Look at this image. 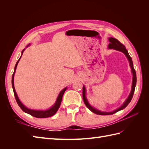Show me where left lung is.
Masks as SVG:
<instances>
[{"instance_id":"left-lung-1","label":"left lung","mask_w":149,"mask_h":149,"mask_svg":"<svg viewBox=\"0 0 149 149\" xmlns=\"http://www.w3.org/2000/svg\"><path fill=\"white\" fill-rule=\"evenodd\" d=\"M109 41L110 43L109 44V45H108V48H109V49H116V50H118V51L123 52L125 55V56L127 57V60L129 62L130 66V68H131V71H132V75H133V78H132L131 91H130V93L129 95L127 100L125 101V102H124L123 104L120 107H119L118 109H117L116 110H115L114 111L109 112H102V111H101L98 110V109H95V108H94L93 107H92L91 105L89 104V103L88 102V101L87 100V98H86V88L83 86V101H84L85 105L86 106V107L88 108V109L90 111H92L93 112H94V113H95V114H98V115H102V116L113 114L116 113V112L124 109V108L129 104V102H130V101H131V100H132V98L133 95H134V91H135V88H136V82H137L136 73V71H135V70L134 68L132 58H131V57L130 56L127 50L125 48V47L124 45L123 44H122L118 40H117L114 38H112V37L109 38Z\"/></svg>"}]
</instances>
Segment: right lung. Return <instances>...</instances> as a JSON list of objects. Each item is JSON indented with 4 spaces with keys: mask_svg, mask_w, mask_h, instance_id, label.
I'll return each instance as SVG.
<instances>
[{
    "mask_svg": "<svg viewBox=\"0 0 149 149\" xmlns=\"http://www.w3.org/2000/svg\"><path fill=\"white\" fill-rule=\"evenodd\" d=\"M29 45H28L27 47H29ZM25 50V49H23V51L22 52V55L20 57L19 60L17 61V63L15 66V68H14V72H13V73L12 74V88H13V93H14V96L15 97V100L17 102L18 104L20 106V107L22 109V110L24 112H26V113H27L29 114H30L31 116H32L33 117H35V118H49V117H51L52 116H53L54 114H55L56 112H57V111L59 109V107L60 106L61 104V100H62V97L63 96V94L65 92L66 89L67 88H64L62 90V91L60 93L59 95H58L57 99H56V101L55 103V104H54L52 107L49 108V109H47V110H44V111H40V110H33V109H29L26 107H25L23 104L21 102V101L19 100V97L17 96V94L15 92V89L14 88V74L15 73V70L17 68V66L18 63H19V61L20 60V58L22 57V54L24 53V51Z\"/></svg>",
    "mask_w": 149,
    "mask_h": 149,
    "instance_id": "1",
    "label": "right lung"
}]
</instances>
